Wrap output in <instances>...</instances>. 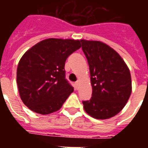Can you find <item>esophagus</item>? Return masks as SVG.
<instances>
[{"label":"esophagus","mask_w":148,"mask_h":148,"mask_svg":"<svg viewBox=\"0 0 148 148\" xmlns=\"http://www.w3.org/2000/svg\"><path fill=\"white\" fill-rule=\"evenodd\" d=\"M74 85H75V88H76V89H77V88H78V86H79V82H78V81H77V82H76Z\"/></svg>","instance_id":"esophagus-1"}]
</instances>
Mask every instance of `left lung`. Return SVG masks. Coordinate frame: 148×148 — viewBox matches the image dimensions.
Wrapping results in <instances>:
<instances>
[{
	"instance_id": "1",
	"label": "left lung",
	"mask_w": 148,
	"mask_h": 148,
	"mask_svg": "<svg viewBox=\"0 0 148 148\" xmlns=\"http://www.w3.org/2000/svg\"><path fill=\"white\" fill-rule=\"evenodd\" d=\"M87 58L92 86V97L82 101L92 117L109 119L123 109L132 93L130 71L121 55L101 41L81 39Z\"/></svg>"
}]
</instances>
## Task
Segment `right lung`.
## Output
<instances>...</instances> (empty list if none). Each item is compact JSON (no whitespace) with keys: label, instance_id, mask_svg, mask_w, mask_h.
<instances>
[{"label":"right lung","instance_id":"right-lung-1","mask_svg":"<svg viewBox=\"0 0 148 148\" xmlns=\"http://www.w3.org/2000/svg\"><path fill=\"white\" fill-rule=\"evenodd\" d=\"M81 47L78 39L50 38L24 53L18 64L16 82L28 109L42 115L61 109L74 91L65 78V62Z\"/></svg>","mask_w":148,"mask_h":148}]
</instances>
